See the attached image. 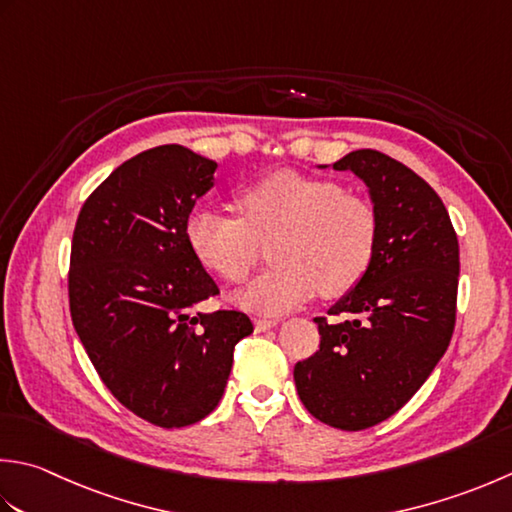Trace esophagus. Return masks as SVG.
<instances>
[{
    "mask_svg": "<svg viewBox=\"0 0 512 512\" xmlns=\"http://www.w3.org/2000/svg\"><path fill=\"white\" fill-rule=\"evenodd\" d=\"M275 326H277L275 319H255V330H257V333H264V330H270V328H275Z\"/></svg>",
    "mask_w": 512,
    "mask_h": 512,
    "instance_id": "1",
    "label": "esophagus"
}]
</instances>
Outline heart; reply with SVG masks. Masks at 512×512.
<instances>
[{
	"instance_id": "1",
	"label": "heart",
	"mask_w": 512,
	"mask_h": 512,
	"mask_svg": "<svg viewBox=\"0 0 512 512\" xmlns=\"http://www.w3.org/2000/svg\"><path fill=\"white\" fill-rule=\"evenodd\" d=\"M237 208L242 219L197 208L186 222V242L199 264L233 284L253 273L268 244L273 266L235 295V304L253 313H286L317 288L322 297H342L362 282L375 257L373 204L333 179L275 170L246 186Z\"/></svg>"
}]
</instances>
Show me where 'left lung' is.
Returning <instances> with one entry per match:
<instances>
[{"instance_id":"left-lung-1","label":"left lung","mask_w":512,"mask_h":512,"mask_svg":"<svg viewBox=\"0 0 512 512\" xmlns=\"http://www.w3.org/2000/svg\"><path fill=\"white\" fill-rule=\"evenodd\" d=\"M333 170L366 184L377 248L362 282L328 310L348 319L315 317L322 342L293 377L319 422L364 430L395 415L444 357L455 328L459 244L442 199L397 159L362 148Z\"/></svg>"}]
</instances>
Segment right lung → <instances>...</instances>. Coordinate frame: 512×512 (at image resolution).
<instances>
[{"mask_svg":"<svg viewBox=\"0 0 512 512\" xmlns=\"http://www.w3.org/2000/svg\"><path fill=\"white\" fill-rule=\"evenodd\" d=\"M213 159L179 144L144 150L79 210L70 248V317L106 388L137 417L190 426L224 395L233 348L253 333L237 310L202 313L219 293L186 242Z\"/></svg>","mask_w":512,"mask_h":512,"instance_id":"1","label":"right lung"}]
</instances>
